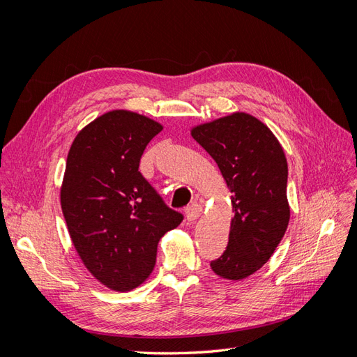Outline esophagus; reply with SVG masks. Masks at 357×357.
Instances as JSON below:
<instances>
[{
    "label": "esophagus",
    "instance_id": "34e87169",
    "mask_svg": "<svg viewBox=\"0 0 357 357\" xmlns=\"http://www.w3.org/2000/svg\"><path fill=\"white\" fill-rule=\"evenodd\" d=\"M201 211H202V208H201V205L199 204H192V205H189V207L186 208V219L189 220V222H195L199 215H201Z\"/></svg>",
    "mask_w": 357,
    "mask_h": 357
}]
</instances>
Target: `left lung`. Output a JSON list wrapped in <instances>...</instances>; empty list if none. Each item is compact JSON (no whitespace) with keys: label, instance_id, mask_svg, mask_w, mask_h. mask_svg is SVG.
Here are the masks:
<instances>
[{"label":"left lung","instance_id":"8db88e82","mask_svg":"<svg viewBox=\"0 0 357 357\" xmlns=\"http://www.w3.org/2000/svg\"><path fill=\"white\" fill-rule=\"evenodd\" d=\"M192 137L215 160L232 193L229 241L210 266L222 278H245L273 256L287 229L284 152L269 128L247 113L199 125Z\"/></svg>","mask_w":357,"mask_h":357}]
</instances>
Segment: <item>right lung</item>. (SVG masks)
Returning <instances> with one entry per match:
<instances>
[{
	"mask_svg": "<svg viewBox=\"0 0 357 357\" xmlns=\"http://www.w3.org/2000/svg\"><path fill=\"white\" fill-rule=\"evenodd\" d=\"M160 131L146 116L113 110L83 128L68 152L63 218L84 266L113 290L142 284L155 268L159 240L183 220L138 171Z\"/></svg>",
	"mask_w": 357,
	"mask_h": 357,
	"instance_id": "obj_1",
	"label": "right lung"
}]
</instances>
